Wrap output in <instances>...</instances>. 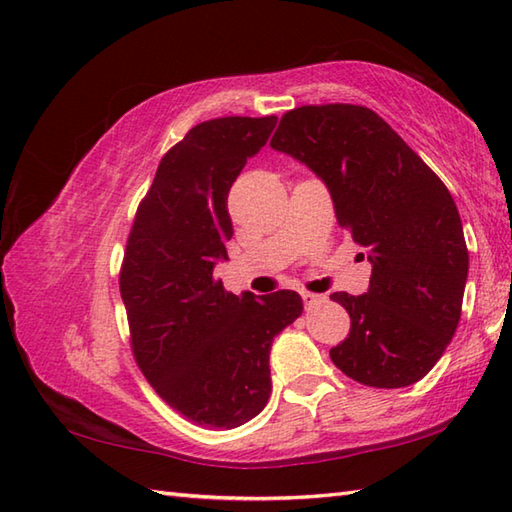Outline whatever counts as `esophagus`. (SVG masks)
Masks as SVG:
<instances>
[{
    "label": "esophagus",
    "instance_id": "esophagus-1",
    "mask_svg": "<svg viewBox=\"0 0 512 512\" xmlns=\"http://www.w3.org/2000/svg\"><path fill=\"white\" fill-rule=\"evenodd\" d=\"M301 299H303V303H306V308H314L317 303L325 301L323 295H314V292H308V290H301Z\"/></svg>",
    "mask_w": 512,
    "mask_h": 512
}]
</instances>
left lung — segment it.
Listing matches in <instances>:
<instances>
[{"instance_id": "8db88e82", "label": "left lung", "mask_w": 512, "mask_h": 512, "mask_svg": "<svg viewBox=\"0 0 512 512\" xmlns=\"http://www.w3.org/2000/svg\"><path fill=\"white\" fill-rule=\"evenodd\" d=\"M270 147L328 184L336 220L372 262L365 295H330L352 321L330 350L332 363L367 387L418 383L453 339L469 275L449 189L363 105L295 107L281 116Z\"/></svg>"}]
</instances>
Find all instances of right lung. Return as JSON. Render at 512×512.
Returning a JSON list of instances; mask_svg holds the SVG:
<instances>
[{"instance_id": "obj_1", "label": "right lung", "mask_w": 512, "mask_h": 512, "mask_svg": "<svg viewBox=\"0 0 512 512\" xmlns=\"http://www.w3.org/2000/svg\"><path fill=\"white\" fill-rule=\"evenodd\" d=\"M277 116H224L189 129L162 156L138 204L121 266V297L140 372L184 418L233 429L270 398V345L295 321L297 292L242 297L213 277L233 222L226 198Z\"/></svg>"}]
</instances>
